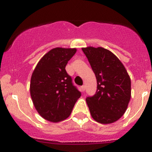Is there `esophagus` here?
Instances as JSON below:
<instances>
[{
    "mask_svg": "<svg viewBox=\"0 0 152 152\" xmlns=\"http://www.w3.org/2000/svg\"><path fill=\"white\" fill-rule=\"evenodd\" d=\"M80 90H81V91H83V92H84V91H85V86L84 85L81 86V87H80Z\"/></svg>",
    "mask_w": 152,
    "mask_h": 152,
    "instance_id": "34e87169",
    "label": "esophagus"
}]
</instances>
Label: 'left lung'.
I'll list each match as a JSON object with an SVG mask.
<instances>
[{
  "instance_id": "8db88e82",
  "label": "left lung",
  "mask_w": 152,
  "mask_h": 152,
  "mask_svg": "<svg viewBox=\"0 0 152 152\" xmlns=\"http://www.w3.org/2000/svg\"><path fill=\"white\" fill-rule=\"evenodd\" d=\"M94 71L97 90L86 98L91 116L102 124L117 121L126 112L131 98V80L120 60L102 47L82 48Z\"/></svg>"
}]
</instances>
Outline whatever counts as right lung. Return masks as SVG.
Here are the masks:
<instances>
[{"instance_id":"right-lung-1","label":"right lung","mask_w":152,"mask_h":152,"mask_svg":"<svg viewBox=\"0 0 152 152\" xmlns=\"http://www.w3.org/2000/svg\"><path fill=\"white\" fill-rule=\"evenodd\" d=\"M76 49L57 47L42 58L32 74L30 95L33 105L43 119L58 123L72 113L80 91L72 84L65 66Z\"/></svg>"}]
</instances>
